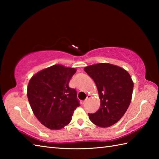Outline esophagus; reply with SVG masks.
Wrapping results in <instances>:
<instances>
[{
  "instance_id": "obj_1",
  "label": "esophagus",
  "mask_w": 159,
  "mask_h": 159,
  "mask_svg": "<svg viewBox=\"0 0 159 159\" xmlns=\"http://www.w3.org/2000/svg\"><path fill=\"white\" fill-rule=\"evenodd\" d=\"M92 98V96H91V95H89V94H88V96H87V98H86V99L85 100V101H84V102H87V100H88L89 98Z\"/></svg>"
}]
</instances>
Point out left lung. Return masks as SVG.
Segmentation results:
<instances>
[{"label": "left lung", "instance_id": "1", "mask_svg": "<svg viewBox=\"0 0 159 159\" xmlns=\"http://www.w3.org/2000/svg\"><path fill=\"white\" fill-rule=\"evenodd\" d=\"M95 82L100 107L89 120L98 126L106 128L117 123L129 107L133 91V81L126 70L113 64L104 63L84 68Z\"/></svg>", "mask_w": 159, "mask_h": 159}]
</instances>
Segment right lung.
Masks as SVG:
<instances>
[{"label": "right lung", "instance_id": "1", "mask_svg": "<svg viewBox=\"0 0 159 159\" xmlns=\"http://www.w3.org/2000/svg\"><path fill=\"white\" fill-rule=\"evenodd\" d=\"M76 70L54 65L36 73L30 79L27 96L33 113L50 130H60L72 120L80 106L76 91L68 84Z\"/></svg>", "mask_w": 159, "mask_h": 159}]
</instances>
